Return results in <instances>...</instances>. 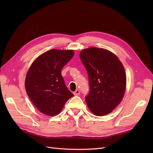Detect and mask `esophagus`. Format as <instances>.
Returning <instances> with one entry per match:
<instances>
[{
  "mask_svg": "<svg viewBox=\"0 0 153 153\" xmlns=\"http://www.w3.org/2000/svg\"><path fill=\"white\" fill-rule=\"evenodd\" d=\"M74 95H79L80 94V91H79V90H78V89L76 90V91L74 92Z\"/></svg>",
  "mask_w": 153,
  "mask_h": 153,
  "instance_id": "esophagus-1",
  "label": "esophagus"
}]
</instances>
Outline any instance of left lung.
Instances as JSON below:
<instances>
[{"instance_id": "1", "label": "left lung", "mask_w": 153, "mask_h": 153, "mask_svg": "<svg viewBox=\"0 0 153 153\" xmlns=\"http://www.w3.org/2000/svg\"><path fill=\"white\" fill-rule=\"evenodd\" d=\"M80 58L89 77L90 91L85 97L88 107L97 116L111 113L122 102L126 89L122 63L111 52L94 47L82 50Z\"/></svg>"}]
</instances>
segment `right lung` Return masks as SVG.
<instances>
[{"mask_svg": "<svg viewBox=\"0 0 153 153\" xmlns=\"http://www.w3.org/2000/svg\"><path fill=\"white\" fill-rule=\"evenodd\" d=\"M73 50H51L41 54L30 67L25 89L33 105L42 113L54 116L60 113L72 94L66 86L61 69L73 57Z\"/></svg>", "mask_w": 153, "mask_h": 153, "instance_id": "obj_1", "label": "right lung"}]
</instances>
